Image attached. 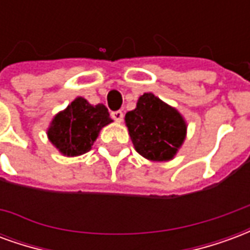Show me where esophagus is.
<instances>
[{"label": "esophagus", "instance_id": "34e87169", "mask_svg": "<svg viewBox=\"0 0 250 250\" xmlns=\"http://www.w3.org/2000/svg\"><path fill=\"white\" fill-rule=\"evenodd\" d=\"M111 116H112L115 122H118V123H120V122L123 120V112H122V111H114V112H111Z\"/></svg>", "mask_w": 250, "mask_h": 250}]
</instances>
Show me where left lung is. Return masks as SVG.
Returning a JSON list of instances; mask_svg holds the SVG:
<instances>
[{
  "instance_id": "1",
  "label": "left lung",
  "mask_w": 250,
  "mask_h": 250,
  "mask_svg": "<svg viewBox=\"0 0 250 250\" xmlns=\"http://www.w3.org/2000/svg\"><path fill=\"white\" fill-rule=\"evenodd\" d=\"M125 122L136 152L152 162L174 159L188 134L182 114L151 92L139 96Z\"/></svg>"
}]
</instances>
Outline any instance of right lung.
<instances>
[{"mask_svg": "<svg viewBox=\"0 0 250 250\" xmlns=\"http://www.w3.org/2000/svg\"><path fill=\"white\" fill-rule=\"evenodd\" d=\"M112 123L104 104H92L79 96L57 112L46 130L48 139L64 157H79L92 148L103 127Z\"/></svg>", "mask_w": 250, "mask_h": 250, "instance_id": "right-lung-1", "label": "right lung"}]
</instances>
